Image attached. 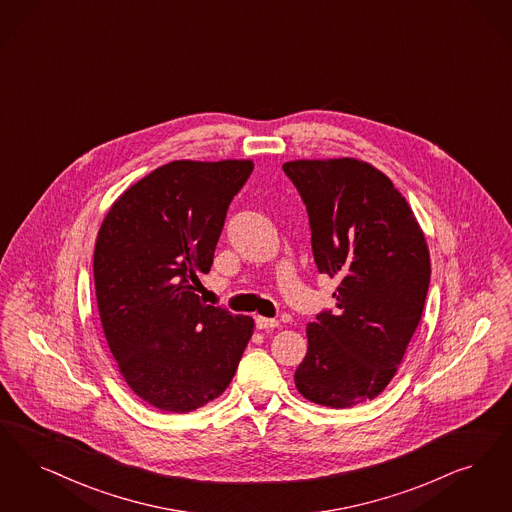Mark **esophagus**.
Returning a JSON list of instances; mask_svg holds the SVG:
<instances>
[{
    "label": "esophagus",
    "mask_w": 512,
    "mask_h": 512,
    "mask_svg": "<svg viewBox=\"0 0 512 512\" xmlns=\"http://www.w3.org/2000/svg\"><path fill=\"white\" fill-rule=\"evenodd\" d=\"M255 326H257V329H274L280 326V322H278V320H272V318L257 316V318H255Z\"/></svg>",
    "instance_id": "obj_1"
}]
</instances>
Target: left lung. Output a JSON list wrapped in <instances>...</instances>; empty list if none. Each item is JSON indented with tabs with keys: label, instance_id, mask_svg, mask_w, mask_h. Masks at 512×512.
<instances>
[{
	"label": "left lung",
	"instance_id": "left-lung-1",
	"mask_svg": "<svg viewBox=\"0 0 512 512\" xmlns=\"http://www.w3.org/2000/svg\"><path fill=\"white\" fill-rule=\"evenodd\" d=\"M282 169L307 207L318 272L339 280L335 310L307 326L295 387L314 404L350 408L385 389L404 358L429 291V247L406 198L366 162Z\"/></svg>",
	"mask_w": 512,
	"mask_h": 512
}]
</instances>
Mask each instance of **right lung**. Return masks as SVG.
I'll return each mask as SVG.
<instances>
[{
  "label": "right lung",
  "mask_w": 512,
  "mask_h": 512,
  "mask_svg": "<svg viewBox=\"0 0 512 512\" xmlns=\"http://www.w3.org/2000/svg\"><path fill=\"white\" fill-rule=\"evenodd\" d=\"M253 167L162 165L123 192L99 230L104 335L127 385L154 408L186 413L221 396L253 333L249 316L205 305L192 286L211 270L228 205Z\"/></svg>",
  "instance_id": "1"
}]
</instances>
